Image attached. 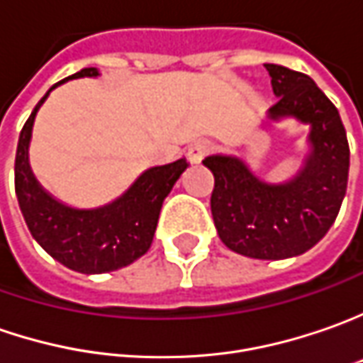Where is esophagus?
<instances>
[{
	"label": "esophagus",
	"mask_w": 363,
	"mask_h": 363,
	"mask_svg": "<svg viewBox=\"0 0 363 363\" xmlns=\"http://www.w3.org/2000/svg\"><path fill=\"white\" fill-rule=\"evenodd\" d=\"M211 150H213V143L211 140H196V143L189 146V160L193 164H199Z\"/></svg>",
	"instance_id": "1"
}]
</instances>
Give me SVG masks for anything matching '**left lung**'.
Wrapping results in <instances>:
<instances>
[{
  "mask_svg": "<svg viewBox=\"0 0 363 363\" xmlns=\"http://www.w3.org/2000/svg\"><path fill=\"white\" fill-rule=\"evenodd\" d=\"M277 102L269 118L295 116L311 126L303 170L285 184H267L235 157H206L215 177L211 213L220 241L253 259H287L323 239L347 189L350 144L337 108L307 74L265 64Z\"/></svg>",
  "mask_w": 363,
  "mask_h": 363,
  "instance_id": "1",
  "label": "left lung"
}]
</instances>
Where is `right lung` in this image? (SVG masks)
<instances>
[{"instance_id":"1","label":"right lung","mask_w":363,"mask_h":363,"mask_svg":"<svg viewBox=\"0 0 363 363\" xmlns=\"http://www.w3.org/2000/svg\"><path fill=\"white\" fill-rule=\"evenodd\" d=\"M84 76L94 78L98 69L84 68L69 78ZM66 80L54 84L50 92ZM48 94L26 120L16 152V194L26 225L50 255L78 273H108L126 267L150 249L162 201L189 162L181 158L148 169L118 201L106 206L80 211L62 205L38 184L28 164L33 118Z\"/></svg>"}]
</instances>
